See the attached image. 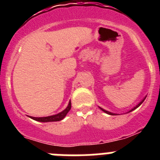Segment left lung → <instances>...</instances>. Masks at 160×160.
Segmentation results:
<instances>
[{
  "label": "left lung",
  "instance_id": "1",
  "mask_svg": "<svg viewBox=\"0 0 160 160\" xmlns=\"http://www.w3.org/2000/svg\"><path fill=\"white\" fill-rule=\"evenodd\" d=\"M145 98H146V97L144 98L143 99H142V101H141V102H140L138 103V105H137V106H136V107H134V108H133V109H132V110H131V111H134V110H135V109H136V108H137V107H139V106H140V105H141V104H142V102H143V101H144V100H145ZM101 110H102V111H104V112H105V113H107V114H111V115H113V114H113V113H111V112H109V111H105V110H103V109H102V108H101Z\"/></svg>",
  "mask_w": 160,
  "mask_h": 160
}]
</instances>
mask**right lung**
<instances>
[{
  "label": "right lung",
  "mask_w": 160,
  "mask_h": 160,
  "mask_svg": "<svg viewBox=\"0 0 160 160\" xmlns=\"http://www.w3.org/2000/svg\"><path fill=\"white\" fill-rule=\"evenodd\" d=\"M70 108H71V102L70 101L68 107L65 109L64 111H62L61 113H58V114L55 115H51V116L48 117H40V118H36V117H30L33 120H36L38 122H57V121H60V120L63 119L65 118L67 113L70 111Z\"/></svg>",
  "instance_id": "obj_1"
}]
</instances>
